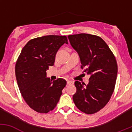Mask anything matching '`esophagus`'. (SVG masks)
I'll return each instance as SVG.
<instances>
[{
  "label": "esophagus",
  "instance_id": "34e87169",
  "mask_svg": "<svg viewBox=\"0 0 132 132\" xmlns=\"http://www.w3.org/2000/svg\"><path fill=\"white\" fill-rule=\"evenodd\" d=\"M73 81H67V84L68 85H71V84H73Z\"/></svg>",
  "mask_w": 132,
  "mask_h": 132
}]
</instances>
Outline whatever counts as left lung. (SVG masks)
Masks as SVG:
<instances>
[{"label":"left lung","mask_w":132,"mask_h":132,"mask_svg":"<svg viewBox=\"0 0 132 132\" xmlns=\"http://www.w3.org/2000/svg\"><path fill=\"white\" fill-rule=\"evenodd\" d=\"M77 51L84 72L90 76L87 85L76 81L73 95L76 106L83 112L92 114L105 107L116 86L117 64L113 53L101 37L86 33L68 36Z\"/></svg>","instance_id":"obj_1"}]
</instances>
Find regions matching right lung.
<instances>
[{
  "instance_id": "right-lung-1",
  "label": "right lung",
  "mask_w": 132,
  "mask_h": 132,
  "mask_svg": "<svg viewBox=\"0 0 132 132\" xmlns=\"http://www.w3.org/2000/svg\"><path fill=\"white\" fill-rule=\"evenodd\" d=\"M64 43L66 36L47 35L30 40L23 48L15 64V76L23 98L30 108L39 113L53 110L66 81H51L46 70L53 66L56 54Z\"/></svg>"
}]
</instances>
